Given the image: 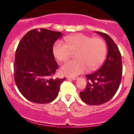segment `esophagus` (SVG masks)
Masks as SVG:
<instances>
[{"label": "esophagus", "mask_w": 134, "mask_h": 134, "mask_svg": "<svg viewBox=\"0 0 134 134\" xmlns=\"http://www.w3.org/2000/svg\"><path fill=\"white\" fill-rule=\"evenodd\" d=\"M67 79H70L72 80H76L78 79V77H70V76H66Z\"/></svg>", "instance_id": "esophagus-1"}]
</instances>
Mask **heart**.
<instances>
[{"label": "heart", "mask_w": 134, "mask_h": 134, "mask_svg": "<svg viewBox=\"0 0 134 134\" xmlns=\"http://www.w3.org/2000/svg\"><path fill=\"white\" fill-rule=\"evenodd\" d=\"M65 43L57 40L52 47L54 57L61 62L67 60L74 53L73 60L64 64L60 71L67 76H76L87 69L93 70L98 69L103 62L107 54V44L101 38H92L84 34H76L66 36Z\"/></svg>", "instance_id": "1"}]
</instances>
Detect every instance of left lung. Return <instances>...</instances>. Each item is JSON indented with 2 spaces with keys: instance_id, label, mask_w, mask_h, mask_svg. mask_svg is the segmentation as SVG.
Masks as SVG:
<instances>
[{
  "instance_id": "left-lung-1",
  "label": "left lung",
  "mask_w": 134,
  "mask_h": 134,
  "mask_svg": "<svg viewBox=\"0 0 134 134\" xmlns=\"http://www.w3.org/2000/svg\"><path fill=\"white\" fill-rule=\"evenodd\" d=\"M96 33L105 40L108 54L105 62L98 71L86 76L87 85L80 93V97L90 105H99L110 100L117 91L122 76L121 56L116 44L107 34Z\"/></svg>"
}]
</instances>
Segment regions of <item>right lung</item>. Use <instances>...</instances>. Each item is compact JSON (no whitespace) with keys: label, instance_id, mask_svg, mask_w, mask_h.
<instances>
[{"label":"right lung","instance_id":"add662e5","mask_svg":"<svg viewBox=\"0 0 134 134\" xmlns=\"http://www.w3.org/2000/svg\"><path fill=\"white\" fill-rule=\"evenodd\" d=\"M60 32L35 29L23 36L16 49L14 64L17 87L27 100L48 103L57 96L64 79H53L58 68L52 52Z\"/></svg>","mask_w":134,"mask_h":134}]
</instances>
